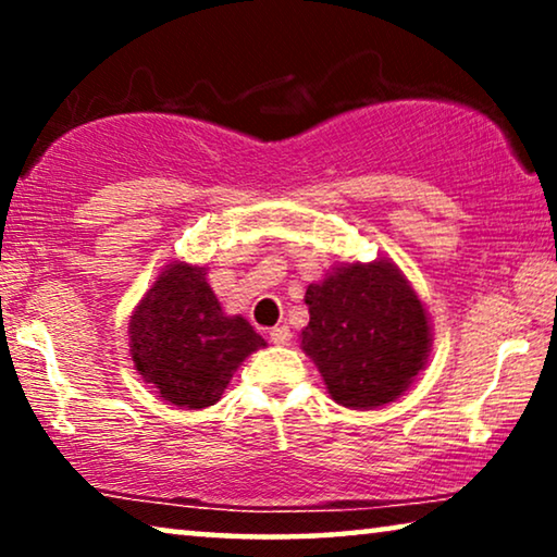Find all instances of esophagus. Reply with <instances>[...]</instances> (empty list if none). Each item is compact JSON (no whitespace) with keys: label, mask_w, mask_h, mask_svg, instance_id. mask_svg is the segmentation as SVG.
<instances>
[{"label":"esophagus","mask_w":557,"mask_h":557,"mask_svg":"<svg viewBox=\"0 0 557 557\" xmlns=\"http://www.w3.org/2000/svg\"><path fill=\"white\" fill-rule=\"evenodd\" d=\"M271 342H273V345H278V347L288 345V342H292V330H288L286 324L273 326V330H271Z\"/></svg>","instance_id":"34e87169"}]
</instances>
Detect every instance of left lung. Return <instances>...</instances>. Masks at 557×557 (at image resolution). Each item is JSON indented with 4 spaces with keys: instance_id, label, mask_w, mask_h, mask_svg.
I'll use <instances>...</instances> for the list:
<instances>
[{
    "instance_id": "1",
    "label": "left lung",
    "mask_w": 557,
    "mask_h": 557,
    "mask_svg": "<svg viewBox=\"0 0 557 557\" xmlns=\"http://www.w3.org/2000/svg\"><path fill=\"white\" fill-rule=\"evenodd\" d=\"M309 326L301 349L339 406L393 403L423 370L429 317L403 273L387 261L345 263L307 288Z\"/></svg>"
}]
</instances>
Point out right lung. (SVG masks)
Listing matches in <instances>:
<instances>
[{"mask_svg": "<svg viewBox=\"0 0 557 557\" xmlns=\"http://www.w3.org/2000/svg\"><path fill=\"white\" fill-rule=\"evenodd\" d=\"M132 357L159 398L177 408L220 400L233 372L265 342L243 317H225L205 269L172 263L149 288L132 324Z\"/></svg>", "mask_w": 557, "mask_h": 557, "instance_id": "1", "label": "right lung"}]
</instances>
